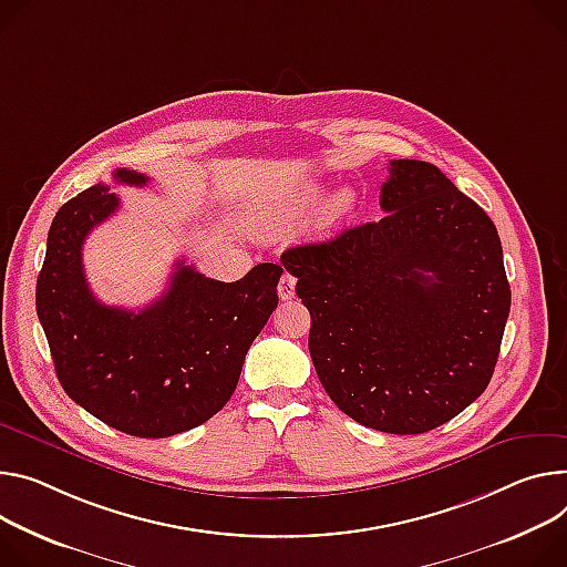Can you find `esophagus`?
I'll return each mask as SVG.
<instances>
[{
  "label": "esophagus",
  "mask_w": 567,
  "mask_h": 567,
  "mask_svg": "<svg viewBox=\"0 0 567 567\" xmlns=\"http://www.w3.org/2000/svg\"><path fill=\"white\" fill-rule=\"evenodd\" d=\"M293 293H296V278L289 276V274H285V276L280 278V282H278V296H280L282 300H291Z\"/></svg>",
  "instance_id": "esophagus-1"
}]
</instances>
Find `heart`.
Wrapping results in <instances>:
<instances>
[{"mask_svg": "<svg viewBox=\"0 0 567 567\" xmlns=\"http://www.w3.org/2000/svg\"><path fill=\"white\" fill-rule=\"evenodd\" d=\"M323 189L319 185H305L300 187L291 198H287L285 203L274 205V208L265 210L262 215H257L252 219V228L255 233L262 235H280L287 228H291L298 219H302L307 213H310L315 205L321 200ZM357 208V194L350 187H341L337 189L323 205L321 217H319V235L323 237H332L337 235L354 215Z\"/></svg>", "mask_w": 567, "mask_h": 567, "instance_id": "obj_1", "label": "heart"}]
</instances>
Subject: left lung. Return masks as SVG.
<instances>
[{
	"instance_id": "1",
	"label": "left lung",
	"mask_w": 567,
	"mask_h": 567,
	"mask_svg": "<svg viewBox=\"0 0 567 567\" xmlns=\"http://www.w3.org/2000/svg\"><path fill=\"white\" fill-rule=\"evenodd\" d=\"M386 213L282 252L310 310L317 375L346 416L430 432L488 386L511 289L495 224L434 165L391 161Z\"/></svg>"
}]
</instances>
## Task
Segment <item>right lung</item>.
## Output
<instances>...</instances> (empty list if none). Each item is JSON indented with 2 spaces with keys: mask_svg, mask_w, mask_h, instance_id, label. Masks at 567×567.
Returning a JSON list of instances; mask_svg holds the SVG:
<instances>
[{
  "mask_svg": "<svg viewBox=\"0 0 567 567\" xmlns=\"http://www.w3.org/2000/svg\"><path fill=\"white\" fill-rule=\"evenodd\" d=\"M124 185L144 174L117 169ZM120 208L96 183L51 221L35 312L65 393L101 423L142 439L198 427L230 400L246 352L278 307L282 267L257 265L237 282L176 262L167 291L140 312L99 302L83 274L87 233Z\"/></svg>",
  "mask_w": 567,
  "mask_h": 567,
  "instance_id": "add662e5",
  "label": "right lung"
}]
</instances>
